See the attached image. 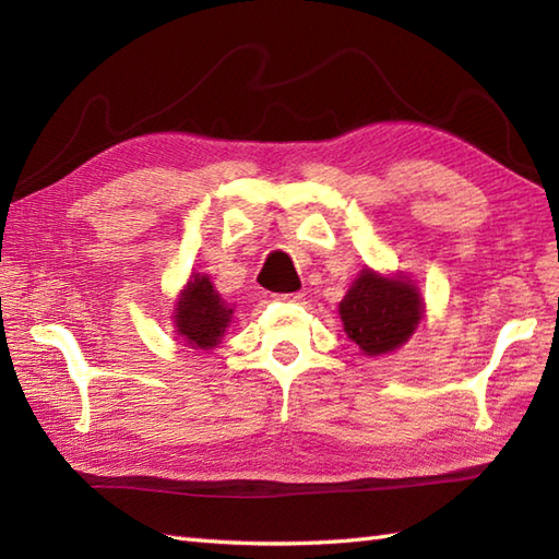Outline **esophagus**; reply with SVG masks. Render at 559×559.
Masks as SVG:
<instances>
[{
    "label": "esophagus",
    "instance_id": "obj_1",
    "mask_svg": "<svg viewBox=\"0 0 559 559\" xmlns=\"http://www.w3.org/2000/svg\"><path fill=\"white\" fill-rule=\"evenodd\" d=\"M273 300L283 302V305H298L302 300L300 293H281V295H273Z\"/></svg>",
    "mask_w": 559,
    "mask_h": 559
}]
</instances>
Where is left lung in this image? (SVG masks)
I'll list each match as a JSON object with an SVG mask.
<instances>
[{
    "label": "left lung",
    "instance_id": "obj_1",
    "mask_svg": "<svg viewBox=\"0 0 559 559\" xmlns=\"http://www.w3.org/2000/svg\"><path fill=\"white\" fill-rule=\"evenodd\" d=\"M338 314L353 343L367 355H382L403 346L420 324L425 305L418 288L406 276H382L372 269L360 271Z\"/></svg>",
    "mask_w": 559,
    "mask_h": 559
}]
</instances>
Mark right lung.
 <instances>
[{
    "label": "right lung",
    "instance_id": "1",
    "mask_svg": "<svg viewBox=\"0 0 559 559\" xmlns=\"http://www.w3.org/2000/svg\"><path fill=\"white\" fill-rule=\"evenodd\" d=\"M230 319L233 310L223 302L218 290H213L209 276L197 273L187 281L175 305L177 336H182L187 346L201 350L218 346Z\"/></svg>",
    "mask_w": 559,
    "mask_h": 559
}]
</instances>
